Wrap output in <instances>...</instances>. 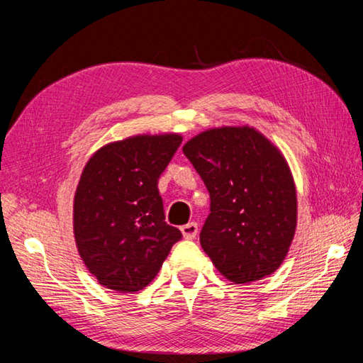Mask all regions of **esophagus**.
Returning <instances> with one entry per match:
<instances>
[{
	"label": "esophagus",
	"mask_w": 363,
	"mask_h": 363,
	"mask_svg": "<svg viewBox=\"0 0 363 363\" xmlns=\"http://www.w3.org/2000/svg\"><path fill=\"white\" fill-rule=\"evenodd\" d=\"M181 232H182L184 238H187V240H194V238L196 237V233H199V225H196V223H189V224L181 227Z\"/></svg>",
	"instance_id": "obj_1"
}]
</instances>
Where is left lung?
<instances>
[{
	"label": "left lung",
	"mask_w": 363,
	"mask_h": 363,
	"mask_svg": "<svg viewBox=\"0 0 363 363\" xmlns=\"http://www.w3.org/2000/svg\"><path fill=\"white\" fill-rule=\"evenodd\" d=\"M182 152L210 192L200 243L214 266L233 284L274 274L298 220L296 187L281 152L250 126L206 130Z\"/></svg>",
	"instance_id": "1"
}]
</instances>
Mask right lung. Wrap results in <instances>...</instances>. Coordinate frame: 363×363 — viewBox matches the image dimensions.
<instances>
[{
  "instance_id": "obj_1",
  "label": "right lung",
  "mask_w": 363,
  "mask_h": 363,
  "mask_svg": "<svg viewBox=\"0 0 363 363\" xmlns=\"http://www.w3.org/2000/svg\"><path fill=\"white\" fill-rule=\"evenodd\" d=\"M181 143L176 133L138 134L101 147L84 164L73 199V233L84 266L102 286L143 290L182 238L164 223L157 187Z\"/></svg>"
}]
</instances>
